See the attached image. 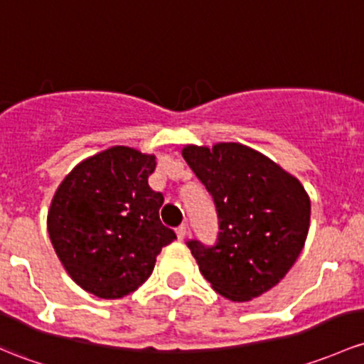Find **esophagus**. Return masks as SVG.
Instances as JSON below:
<instances>
[{"label": "esophagus", "mask_w": 364, "mask_h": 364, "mask_svg": "<svg viewBox=\"0 0 364 364\" xmlns=\"http://www.w3.org/2000/svg\"><path fill=\"white\" fill-rule=\"evenodd\" d=\"M186 233H188V228H186V225H181V227L176 228V235H178V239H179V240L185 239Z\"/></svg>", "instance_id": "34e87169"}]
</instances>
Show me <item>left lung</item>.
<instances>
[{"label": "left lung", "instance_id": "1", "mask_svg": "<svg viewBox=\"0 0 364 364\" xmlns=\"http://www.w3.org/2000/svg\"><path fill=\"white\" fill-rule=\"evenodd\" d=\"M186 160L213 195L216 244L188 240L211 288L232 301L272 289L296 262L311 225V198L294 176L240 143L186 144Z\"/></svg>", "mask_w": 364, "mask_h": 364}]
</instances>
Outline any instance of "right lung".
Wrapping results in <instances>:
<instances>
[{"label": "right lung", "mask_w": 364, "mask_h": 364, "mask_svg": "<svg viewBox=\"0 0 364 364\" xmlns=\"http://www.w3.org/2000/svg\"><path fill=\"white\" fill-rule=\"evenodd\" d=\"M155 167V155L112 146L82 160L55 190L48 235L66 272L87 293L117 300L136 291L176 239L159 216L164 195L148 185Z\"/></svg>", "instance_id": "right-lung-1"}]
</instances>
